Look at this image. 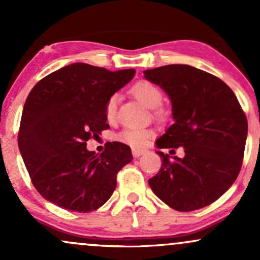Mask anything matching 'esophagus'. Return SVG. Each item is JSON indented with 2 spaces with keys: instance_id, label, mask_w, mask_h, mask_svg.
<instances>
[{
  "instance_id": "obj_1",
  "label": "esophagus",
  "mask_w": 260,
  "mask_h": 260,
  "mask_svg": "<svg viewBox=\"0 0 260 260\" xmlns=\"http://www.w3.org/2000/svg\"><path fill=\"white\" fill-rule=\"evenodd\" d=\"M144 153H145L144 149L132 148V154H133V156H134V157H139V156H142V155L144 154Z\"/></svg>"
}]
</instances>
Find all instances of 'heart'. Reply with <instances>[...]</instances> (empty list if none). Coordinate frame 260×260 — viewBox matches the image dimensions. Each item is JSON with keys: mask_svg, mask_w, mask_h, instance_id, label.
<instances>
[{"mask_svg": "<svg viewBox=\"0 0 260 260\" xmlns=\"http://www.w3.org/2000/svg\"><path fill=\"white\" fill-rule=\"evenodd\" d=\"M132 94L138 99L140 103L144 104L149 109H155L154 115L155 117H162V110L157 109L162 105L164 103V94L161 89L154 83L148 82V80H140L136 83L131 89ZM117 106H118V96L117 94H113L107 98L104 112L105 117L109 122H112L117 116ZM153 136V131L148 128H124L121 132H118L115 136V139L118 142L124 143V144L132 145L134 148H142L148 144L149 139Z\"/></svg>", "mask_w": 260, "mask_h": 260, "instance_id": "b5f03b06", "label": "heart"}]
</instances>
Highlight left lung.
Returning a JSON list of instances; mask_svg holds the SVG:
<instances>
[{
	"instance_id": "8db88e82",
	"label": "left lung",
	"mask_w": 260,
	"mask_h": 260,
	"mask_svg": "<svg viewBox=\"0 0 260 260\" xmlns=\"http://www.w3.org/2000/svg\"><path fill=\"white\" fill-rule=\"evenodd\" d=\"M144 77L160 85L172 103L175 123L156 140L157 148L183 147L186 154L170 159L156 151L162 166L149 186L177 211L210 205L241 171L248 132L246 113L226 83L192 66H162L144 71Z\"/></svg>"
}]
</instances>
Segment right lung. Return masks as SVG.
I'll return each mask as SVG.
<instances>
[{"mask_svg":"<svg viewBox=\"0 0 260 260\" xmlns=\"http://www.w3.org/2000/svg\"><path fill=\"white\" fill-rule=\"evenodd\" d=\"M134 73L72 63L39 80L29 92L18 147L32 184L46 201L77 213L96 210L109 201L118 171L133 159L131 148L106 143L95 155L86 150V142L109 129L107 98Z\"/></svg>","mask_w":260,"mask_h":260,"instance_id":"right-lung-1","label":"right lung"}]
</instances>
